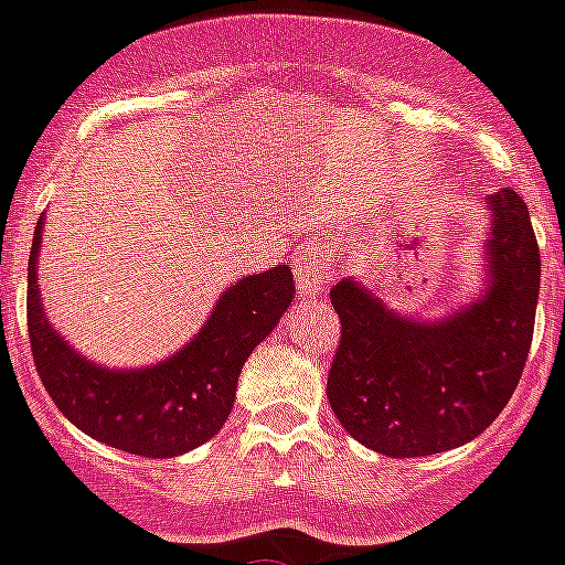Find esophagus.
<instances>
[{
    "mask_svg": "<svg viewBox=\"0 0 565 565\" xmlns=\"http://www.w3.org/2000/svg\"><path fill=\"white\" fill-rule=\"evenodd\" d=\"M331 274L329 257L322 254L320 245H306L297 250L294 257V277H297V288L302 297H317L326 288Z\"/></svg>",
    "mask_w": 565,
    "mask_h": 565,
    "instance_id": "esophagus-1",
    "label": "esophagus"
}]
</instances>
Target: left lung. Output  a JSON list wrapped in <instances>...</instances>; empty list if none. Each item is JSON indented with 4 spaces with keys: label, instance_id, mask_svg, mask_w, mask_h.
Here are the masks:
<instances>
[{
    "label": "left lung",
    "instance_id": "obj_1",
    "mask_svg": "<svg viewBox=\"0 0 565 565\" xmlns=\"http://www.w3.org/2000/svg\"><path fill=\"white\" fill-rule=\"evenodd\" d=\"M489 288L446 320H408L354 279L331 288L342 331L326 392L342 428L380 455L426 457L475 440L523 377L537 236L512 188L489 196Z\"/></svg>",
    "mask_w": 565,
    "mask_h": 565
}]
</instances>
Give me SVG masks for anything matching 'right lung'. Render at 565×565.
<instances>
[{
	"label": "right lung",
	"mask_w": 565,
	"mask_h": 565,
	"mask_svg": "<svg viewBox=\"0 0 565 565\" xmlns=\"http://www.w3.org/2000/svg\"><path fill=\"white\" fill-rule=\"evenodd\" d=\"M42 216L28 263V337L42 385L67 420L139 457H180L228 420L236 380L294 297L288 265L243 277L216 300L205 329L166 363L114 371L90 363L51 329L36 286Z\"/></svg>",
	"instance_id": "right-lung-1"
}]
</instances>
